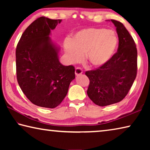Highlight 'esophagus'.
Listing matches in <instances>:
<instances>
[{"mask_svg":"<svg viewBox=\"0 0 150 150\" xmlns=\"http://www.w3.org/2000/svg\"><path fill=\"white\" fill-rule=\"evenodd\" d=\"M83 71L82 69H81V68H80V67H77V68H76V69H75V75L77 76L81 75L83 73Z\"/></svg>","mask_w":150,"mask_h":150,"instance_id":"obj_1","label":"esophagus"}]
</instances>
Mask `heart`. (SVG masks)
Listing matches in <instances>:
<instances>
[{"instance_id":"heart-1","label":"heart","mask_w":150,"mask_h":150,"mask_svg":"<svg viewBox=\"0 0 150 150\" xmlns=\"http://www.w3.org/2000/svg\"><path fill=\"white\" fill-rule=\"evenodd\" d=\"M118 45L115 33L110 30L88 28L80 30L72 38H65L63 47L71 63L80 62L86 54L87 62L95 67L107 63L113 56Z\"/></svg>"}]
</instances>
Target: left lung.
Masks as SVG:
<instances>
[{"label": "left lung", "mask_w": 150, "mask_h": 150, "mask_svg": "<svg viewBox=\"0 0 150 150\" xmlns=\"http://www.w3.org/2000/svg\"><path fill=\"white\" fill-rule=\"evenodd\" d=\"M118 36L117 52L110 61L85 75L90 83L87 95L96 105L108 106L120 102L130 91L137 75V53L134 40L120 22L111 20Z\"/></svg>", "instance_id": "8db88e82"}]
</instances>
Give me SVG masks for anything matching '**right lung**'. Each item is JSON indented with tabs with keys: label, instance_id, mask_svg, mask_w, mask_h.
<instances>
[{
	"label": "right lung",
	"instance_id": "obj_1",
	"mask_svg": "<svg viewBox=\"0 0 150 150\" xmlns=\"http://www.w3.org/2000/svg\"><path fill=\"white\" fill-rule=\"evenodd\" d=\"M61 22L38 18L25 30L16 47L18 83L30 102L41 107L59 105L75 77V67L59 62V48L49 37Z\"/></svg>",
	"mask_w": 150,
	"mask_h": 150
}]
</instances>
